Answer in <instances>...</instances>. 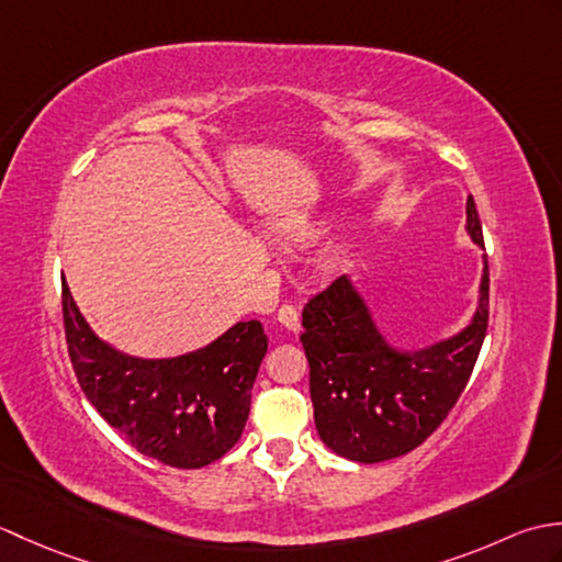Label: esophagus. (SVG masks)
<instances>
[{"label":"esophagus","instance_id":"obj_1","mask_svg":"<svg viewBox=\"0 0 562 562\" xmlns=\"http://www.w3.org/2000/svg\"><path fill=\"white\" fill-rule=\"evenodd\" d=\"M278 321H280V324H282L284 328H290V330H294V333L302 330L300 312H296V306H292V304H282V306H280Z\"/></svg>","mask_w":562,"mask_h":562}]
</instances>
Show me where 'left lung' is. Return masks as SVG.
<instances>
[{
    "label": "left lung",
    "mask_w": 562,
    "mask_h": 562,
    "mask_svg": "<svg viewBox=\"0 0 562 562\" xmlns=\"http://www.w3.org/2000/svg\"><path fill=\"white\" fill-rule=\"evenodd\" d=\"M465 229L479 246L483 226L475 200L465 202ZM487 258L473 324L427 350L398 352L379 336L348 278L318 290L302 312L318 437L338 457L376 463L420 447L447 420L469 384L487 330Z\"/></svg>",
    "instance_id": "obj_1"
}]
</instances>
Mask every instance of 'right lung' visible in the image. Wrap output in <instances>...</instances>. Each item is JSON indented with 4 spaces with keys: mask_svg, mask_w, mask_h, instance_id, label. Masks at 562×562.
Returning <instances> with one entry per match:
<instances>
[{
    "mask_svg": "<svg viewBox=\"0 0 562 562\" xmlns=\"http://www.w3.org/2000/svg\"><path fill=\"white\" fill-rule=\"evenodd\" d=\"M63 318L83 396L139 453L171 469H202L241 437L268 352L260 321H241L198 352L137 360L93 336L65 280Z\"/></svg>",
    "mask_w": 562,
    "mask_h": 562,
    "instance_id": "obj_1",
    "label": "right lung"
}]
</instances>
